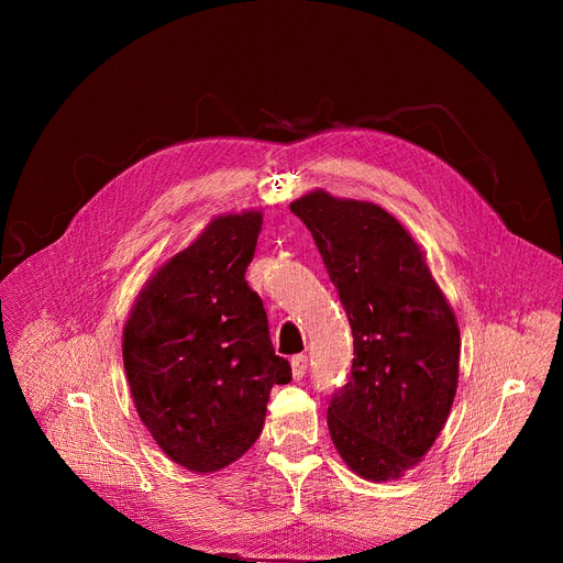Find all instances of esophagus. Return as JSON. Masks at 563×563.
Listing matches in <instances>:
<instances>
[{"label": "esophagus", "instance_id": "esophagus-1", "mask_svg": "<svg viewBox=\"0 0 563 563\" xmlns=\"http://www.w3.org/2000/svg\"><path fill=\"white\" fill-rule=\"evenodd\" d=\"M306 372H308V358L303 356V353H301V356H294L291 358V376L301 380L306 376Z\"/></svg>", "mask_w": 563, "mask_h": 563}]
</instances>
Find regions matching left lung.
<instances>
[{
    "label": "left lung",
    "mask_w": 563,
    "mask_h": 563,
    "mask_svg": "<svg viewBox=\"0 0 563 563\" xmlns=\"http://www.w3.org/2000/svg\"><path fill=\"white\" fill-rule=\"evenodd\" d=\"M338 287L353 333L346 386L329 406L333 445L369 482L404 477L445 427L461 333L427 255L380 205L312 189L289 202Z\"/></svg>",
    "instance_id": "left-lung-1"
}]
</instances>
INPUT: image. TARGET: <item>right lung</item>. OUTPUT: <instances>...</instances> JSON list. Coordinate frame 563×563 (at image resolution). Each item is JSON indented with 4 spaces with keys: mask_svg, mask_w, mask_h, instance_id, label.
<instances>
[{
    "mask_svg": "<svg viewBox=\"0 0 563 563\" xmlns=\"http://www.w3.org/2000/svg\"><path fill=\"white\" fill-rule=\"evenodd\" d=\"M262 210L219 214L141 287L123 329V365L143 427L162 452L207 475L257 440L274 386L291 380L244 274Z\"/></svg>",
    "mask_w": 563,
    "mask_h": 563,
    "instance_id": "right-lung-1",
    "label": "right lung"
}]
</instances>
